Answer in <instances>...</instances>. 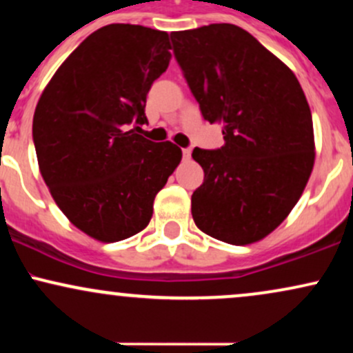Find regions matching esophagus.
<instances>
[{
    "label": "esophagus",
    "mask_w": 353,
    "mask_h": 353,
    "mask_svg": "<svg viewBox=\"0 0 353 353\" xmlns=\"http://www.w3.org/2000/svg\"><path fill=\"white\" fill-rule=\"evenodd\" d=\"M182 156H184V159H189V157H190V149H182Z\"/></svg>",
    "instance_id": "1"
}]
</instances>
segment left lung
I'll list each match as a JSON object with an SVG mask.
<instances>
[{
	"label": "left lung",
	"mask_w": 353,
	"mask_h": 353,
	"mask_svg": "<svg viewBox=\"0 0 353 353\" xmlns=\"http://www.w3.org/2000/svg\"><path fill=\"white\" fill-rule=\"evenodd\" d=\"M174 54L201 112L225 144L196 148L204 169L190 210L208 236L262 241L290 214L315 161L314 124L301 83L252 34L229 23L171 33Z\"/></svg>",
	"instance_id": "left-lung-1"
}]
</instances>
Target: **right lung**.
<instances>
[{
    "label": "right lung",
    "mask_w": 353,
    "mask_h": 353,
    "mask_svg": "<svg viewBox=\"0 0 353 353\" xmlns=\"http://www.w3.org/2000/svg\"><path fill=\"white\" fill-rule=\"evenodd\" d=\"M165 31L108 24L58 68L36 106L33 141L63 214L89 237L117 242L148 228L157 192L182 159L171 141L152 143L145 96L168 70Z\"/></svg>",
    "instance_id": "obj_1"
}]
</instances>
